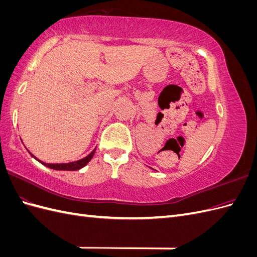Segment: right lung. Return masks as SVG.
I'll use <instances>...</instances> for the list:
<instances>
[{
  "instance_id": "1",
  "label": "right lung",
  "mask_w": 257,
  "mask_h": 257,
  "mask_svg": "<svg viewBox=\"0 0 257 257\" xmlns=\"http://www.w3.org/2000/svg\"><path fill=\"white\" fill-rule=\"evenodd\" d=\"M96 149V148H95ZM95 149L93 150L91 153H89L87 157H84L83 159H80L78 161H74V162H69V163H57V164H50V163H45L41 160H38L35 155H33L32 153H31L29 150V153L32 155V158H34L36 161H38L41 163V164H43L44 166L48 167V168H51V169H54V170H78L82 167H84L85 165L88 164V163L91 161V159L93 158V155H94V152H95Z\"/></svg>"
}]
</instances>
